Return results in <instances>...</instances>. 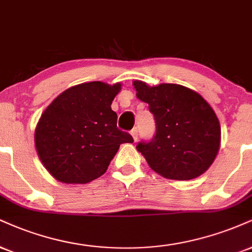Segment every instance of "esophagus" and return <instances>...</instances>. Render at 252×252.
Returning <instances> with one entry per match:
<instances>
[{
	"label": "esophagus",
	"instance_id": "34e87169",
	"mask_svg": "<svg viewBox=\"0 0 252 252\" xmlns=\"http://www.w3.org/2000/svg\"><path fill=\"white\" fill-rule=\"evenodd\" d=\"M130 135L132 136V138H134V141H136V139H137V137H138V129H137V128L132 129L131 131H130Z\"/></svg>",
	"mask_w": 252,
	"mask_h": 252
}]
</instances>
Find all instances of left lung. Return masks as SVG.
I'll use <instances>...</instances> for the list:
<instances>
[{
	"label": "left lung",
	"mask_w": 252,
	"mask_h": 252,
	"mask_svg": "<svg viewBox=\"0 0 252 252\" xmlns=\"http://www.w3.org/2000/svg\"><path fill=\"white\" fill-rule=\"evenodd\" d=\"M136 96L149 104L156 123L150 142L137 149L157 174L175 181H188L205 172L220 145V126L214 109L198 93L174 83L150 87L132 82Z\"/></svg>",
	"instance_id": "obj_1"
}]
</instances>
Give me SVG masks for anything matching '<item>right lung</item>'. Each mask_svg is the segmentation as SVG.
<instances>
[{"mask_svg": "<svg viewBox=\"0 0 252 252\" xmlns=\"http://www.w3.org/2000/svg\"><path fill=\"white\" fill-rule=\"evenodd\" d=\"M122 84L87 82L66 89L48 105L35 129L37 155L55 180L89 183L107 171L122 143H132L117 128L111 110Z\"/></svg>", "mask_w": 252, "mask_h": 252, "instance_id": "add662e5", "label": "right lung"}]
</instances>
